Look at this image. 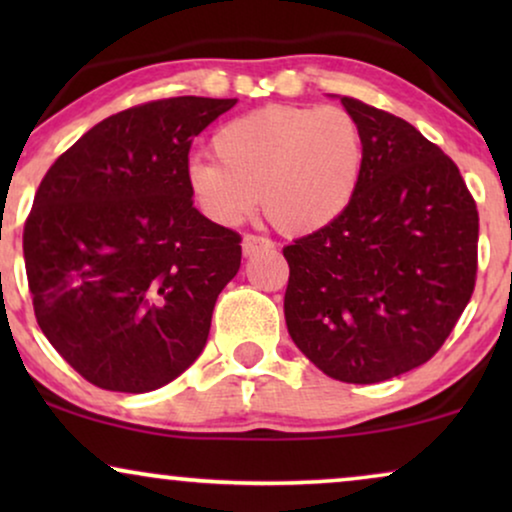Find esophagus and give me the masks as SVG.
<instances>
[{
    "instance_id": "1",
    "label": "esophagus",
    "mask_w": 512,
    "mask_h": 512,
    "mask_svg": "<svg viewBox=\"0 0 512 512\" xmlns=\"http://www.w3.org/2000/svg\"><path fill=\"white\" fill-rule=\"evenodd\" d=\"M275 247V244H272L268 237H258V235H244V240H242V251H244V256H254V254H258V251H263V249H272Z\"/></svg>"
}]
</instances>
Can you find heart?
<instances>
[{
	"label": "heart",
	"instance_id": "1",
	"mask_svg": "<svg viewBox=\"0 0 512 512\" xmlns=\"http://www.w3.org/2000/svg\"><path fill=\"white\" fill-rule=\"evenodd\" d=\"M216 160L193 158L188 195L205 219L235 226L263 195L268 219L289 235H310L352 205L363 170L356 118L340 107L272 104L223 123Z\"/></svg>",
	"mask_w": 512,
	"mask_h": 512
}]
</instances>
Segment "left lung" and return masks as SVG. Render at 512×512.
<instances>
[{
	"instance_id": "left-lung-1",
	"label": "left lung",
	"mask_w": 512,
	"mask_h": 512,
	"mask_svg": "<svg viewBox=\"0 0 512 512\" xmlns=\"http://www.w3.org/2000/svg\"><path fill=\"white\" fill-rule=\"evenodd\" d=\"M363 139L352 205L284 247L291 340L328 377L375 384L443 347L475 289L478 207L415 125L340 97Z\"/></svg>"
}]
</instances>
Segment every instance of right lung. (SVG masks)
Returning a JSON list of instances; mask_svg holds the SVG:
<instances>
[{
  "instance_id": "add662e5",
  "label": "right lung",
  "mask_w": 512,
  "mask_h": 512,
  "mask_svg": "<svg viewBox=\"0 0 512 512\" xmlns=\"http://www.w3.org/2000/svg\"><path fill=\"white\" fill-rule=\"evenodd\" d=\"M237 100L170 97L118 111L41 179L23 230L34 317L90 384L144 394L205 349L242 237L193 207L188 151Z\"/></svg>"
}]
</instances>
